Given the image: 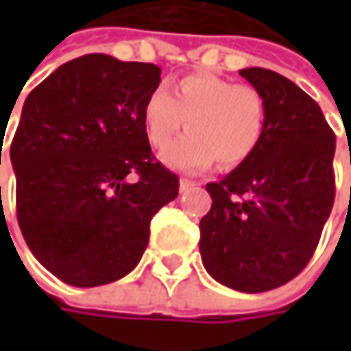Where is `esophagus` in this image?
<instances>
[{
  "label": "esophagus",
  "instance_id": "obj_1",
  "mask_svg": "<svg viewBox=\"0 0 351 351\" xmlns=\"http://www.w3.org/2000/svg\"><path fill=\"white\" fill-rule=\"evenodd\" d=\"M193 185H195V182H191V180H185V178H182V180H180V191L183 193V191L191 189Z\"/></svg>",
  "mask_w": 351,
  "mask_h": 351
}]
</instances>
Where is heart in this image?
I'll use <instances>...</instances> for the list:
<instances>
[{
	"label": "heart",
	"instance_id": "obj_1",
	"mask_svg": "<svg viewBox=\"0 0 351 351\" xmlns=\"http://www.w3.org/2000/svg\"><path fill=\"white\" fill-rule=\"evenodd\" d=\"M187 134L169 144L162 162L178 171H201L217 160L234 168L258 146L265 107L258 89L213 74H189L173 93L156 88L144 101L142 123L152 146H166L182 128Z\"/></svg>",
	"mask_w": 351,
	"mask_h": 351
}]
</instances>
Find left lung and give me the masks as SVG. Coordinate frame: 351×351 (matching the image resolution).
Returning <instances> with one entry per match:
<instances>
[{
    "label": "left lung",
    "instance_id": "1",
    "mask_svg": "<svg viewBox=\"0 0 351 351\" xmlns=\"http://www.w3.org/2000/svg\"><path fill=\"white\" fill-rule=\"evenodd\" d=\"M262 95L254 152L221 182L201 219V260L213 279L242 293L285 285L313 258L334 205L336 136L318 103L285 75L244 68Z\"/></svg>",
    "mask_w": 351,
    "mask_h": 351
}]
</instances>
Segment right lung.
<instances>
[{"label":"right lung","mask_w":351,"mask_h":351,"mask_svg":"<svg viewBox=\"0 0 351 351\" xmlns=\"http://www.w3.org/2000/svg\"><path fill=\"white\" fill-rule=\"evenodd\" d=\"M160 74L156 64L86 54L25 99L9 150L17 221L34 258L68 285L130 274L152 217L178 197L180 180L154 160L142 123Z\"/></svg>","instance_id":"right-lung-1"}]
</instances>
